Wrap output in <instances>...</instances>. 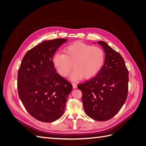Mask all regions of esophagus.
<instances>
[{"instance_id": "1", "label": "esophagus", "mask_w": 146, "mask_h": 146, "mask_svg": "<svg viewBox=\"0 0 146 146\" xmlns=\"http://www.w3.org/2000/svg\"><path fill=\"white\" fill-rule=\"evenodd\" d=\"M72 86H73V88H74V89H76V88H77V84H76V83H72Z\"/></svg>"}]
</instances>
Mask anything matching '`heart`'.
Segmentation results:
<instances>
[{
	"instance_id": "b5f03b06",
	"label": "heart",
	"mask_w": 146,
	"mask_h": 146,
	"mask_svg": "<svg viewBox=\"0 0 146 146\" xmlns=\"http://www.w3.org/2000/svg\"><path fill=\"white\" fill-rule=\"evenodd\" d=\"M105 60V52L102 48L77 42L66 47L64 54H55L53 63L57 72L63 77L68 76L74 64L75 69L70 77L77 80L95 76L102 68Z\"/></svg>"
}]
</instances>
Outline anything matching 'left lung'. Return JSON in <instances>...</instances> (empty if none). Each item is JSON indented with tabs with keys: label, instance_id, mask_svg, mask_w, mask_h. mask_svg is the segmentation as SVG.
I'll use <instances>...</instances> for the list:
<instances>
[{
	"label": "left lung",
	"instance_id": "8db88e82",
	"mask_svg": "<svg viewBox=\"0 0 146 146\" xmlns=\"http://www.w3.org/2000/svg\"><path fill=\"white\" fill-rule=\"evenodd\" d=\"M105 54L104 66L96 76L77 88L82 92L85 113L98 121L111 119L124 104L129 89V71L124 60L104 41L98 42Z\"/></svg>",
	"mask_w": 146,
	"mask_h": 146
}]
</instances>
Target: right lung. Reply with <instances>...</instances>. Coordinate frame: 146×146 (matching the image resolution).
<instances>
[{"mask_svg": "<svg viewBox=\"0 0 146 146\" xmlns=\"http://www.w3.org/2000/svg\"><path fill=\"white\" fill-rule=\"evenodd\" d=\"M66 41L59 38L42 42L26 53L18 70L19 98L28 113L39 121L60 119L72 90L71 83L56 72L52 61Z\"/></svg>", "mask_w": 146, "mask_h": 146, "instance_id": "add662e5", "label": "right lung"}]
</instances>
